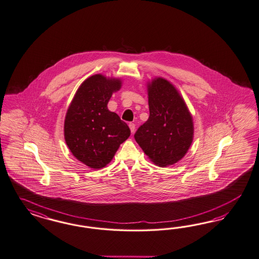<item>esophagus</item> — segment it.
<instances>
[{
  "instance_id": "34e87169",
  "label": "esophagus",
  "mask_w": 259,
  "mask_h": 259,
  "mask_svg": "<svg viewBox=\"0 0 259 259\" xmlns=\"http://www.w3.org/2000/svg\"><path fill=\"white\" fill-rule=\"evenodd\" d=\"M129 127H130V130H131V132L134 133V132H135V129H136V125L131 122V123H129Z\"/></svg>"
}]
</instances>
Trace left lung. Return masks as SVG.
Here are the masks:
<instances>
[{
	"label": "left lung",
	"instance_id": "left-lung-1",
	"mask_svg": "<svg viewBox=\"0 0 259 259\" xmlns=\"http://www.w3.org/2000/svg\"><path fill=\"white\" fill-rule=\"evenodd\" d=\"M149 118L135 140L155 164H175L187 153L194 136L193 118L178 90L164 78L148 85Z\"/></svg>",
	"mask_w": 259,
	"mask_h": 259
}]
</instances>
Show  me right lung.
<instances>
[{
  "label": "right lung",
  "instance_id": "obj_1",
  "mask_svg": "<svg viewBox=\"0 0 259 259\" xmlns=\"http://www.w3.org/2000/svg\"><path fill=\"white\" fill-rule=\"evenodd\" d=\"M121 81L101 74L91 76L78 87L64 120V139L74 157L93 169L106 166L130 129L107 108L113 92Z\"/></svg>",
  "mask_w": 259,
  "mask_h": 259
}]
</instances>
